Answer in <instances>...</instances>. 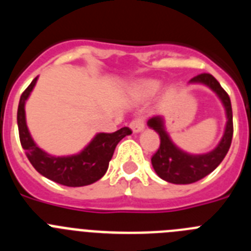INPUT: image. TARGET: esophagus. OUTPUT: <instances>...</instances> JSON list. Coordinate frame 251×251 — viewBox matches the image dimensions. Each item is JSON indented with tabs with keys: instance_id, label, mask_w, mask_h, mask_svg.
<instances>
[{
	"instance_id": "esophagus-1",
	"label": "esophagus",
	"mask_w": 251,
	"mask_h": 251,
	"mask_svg": "<svg viewBox=\"0 0 251 251\" xmlns=\"http://www.w3.org/2000/svg\"><path fill=\"white\" fill-rule=\"evenodd\" d=\"M130 129L134 133H139L145 129V118L143 117H137L136 119H133L129 124Z\"/></svg>"
}]
</instances>
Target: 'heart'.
<instances>
[{"label":"heart","instance_id":"heart-1","mask_svg":"<svg viewBox=\"0 0 251 251\" xmlns=\"http://www.w3.org/2000/svg\"><path fill=\"white\" fill-rule=\"evenodd\" d=\"M142 94H153L159 89V83L156 80H145L137 85Z\"/></svg>","mask_w":251,"mask_h":251}]
</instances>
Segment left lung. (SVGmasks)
I'll list each match as a JSON object with an SVG mask.
<instances>
[{
    "label": "left lung",
    "mask_w": 251,
    "mask_h": 251,
    "mask_svg": "<svg viewBox=\"0 0 251 251\" xmlns=\"http://www.w3.org/2000/svg\"><path fill=\"white\" fill-rule=\"evenodd\" d=\"M190 83L203 84L216 93L225 106L227 122H226L223 138L215 150L205 154H190L185 151L179 150L171 141L168 133L165 129V121L162 117L157 115L148 121V126L156 130L161 138L158 151L151 158L153 168L162 179L176 185H188V183L197 182L199 179L211 174L225 158L226 153L231 146L232 132H234L231 101L227 93L221 88L220 83L211 74H206V73L192 77Z\"/></svg>",
    "instance_id": "obj_1"
}]
</instances>
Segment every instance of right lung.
<instances>
[{
    "instance_id": "add662e5",
    "label": "right lung",
    "mask_w": 251,
    "mask_h": 251,
    "mask_svg": "<svg viewBox=\"0 0 251 251\" xmlns=\"http://www.w3.org/2000/svg\"><path fill=\"white\" fill-rule=\"evenodd\" d=\"M36 81L37 77H35L25 92L22 93L17 109L20 142L25 150L28 161L40 175L60 185L80 187L97 182L105 175L117 145L124 137L129 136L132 130L128 127H123L114 133H98L89 145L77 154L63 157L51 156L37 147L26 124L25 103Z\"/></svg>"
}]
</instances>
